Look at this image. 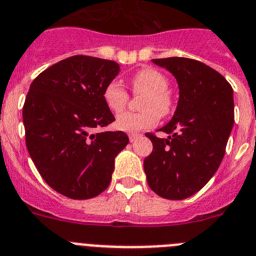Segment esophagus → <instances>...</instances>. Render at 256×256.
<instances>
[{
	"instance_id": "34e87169",
	"label": "esophagus",
	"mask_w": 256,
	"mask_h": 256,
	"mask_svg": "<svg viewBox=\"0 0 256 256\" xmlns=\"http://www.w3.org/2000/svg\"><path fill=\"white\" fill-rule=\"evenodd\" d=\"M138 136H139V134H135V132H130V134H128V139H130L131 143L135 142V139H136Z\"/></svg>"
}]
</instances>
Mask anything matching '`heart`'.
I'll use <instances>...</instances> for the list:
<instances>
[{
    "mask_svg": "<svg viewBox=\"0 0 256 256\" xmlns=\"http://www.w3.org/2000/svg\"><path fill=\"white\" fill-rule=\"evenodd\" d=\"M135 94L146 95L142 100V113H122L114 121L116 128L126 132H138L152 128L158 122V114L166 116L171 110V99L168 95L170 82L164 73L153 68H146L136 73L131 80ZM103 99L108 110L120 113L125 110L128 95L121 84L110 82L104 88Z\"/></svg>",
    "mask_w": 256,
    "mask_h": 256,
    "instance_id": "obj_1",
    "label": "heart"
}]
</instances>
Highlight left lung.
Masks as SVG:
<instances>
[{"label":"left lung","mask_w":256,"mask_h":256,"mask_svg":"<svg viewBox=\"0 0 256 256\" xmlns=\"http://www.w3.org/2000/svg\"><path fill=\"white\" fill-rule=\"evenodd\" d=\"M179 86L172 118L160 131L146 134L153 150L144 160L150 190L168 200H184L198 192L220 166L234 122L233 88L220 73L188 58L153 59Z\"/></svg>","instance_id":"8db88e82"}]
</instances>
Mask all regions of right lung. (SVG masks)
Here are the masks:
<instances>
[{"label": "right lung", "mask_w": 256, "mask_h": 256, "mask_svg": "<svg viewBox=\"0 0 256 256\" xmlns=\"http://www.w3.org/2000/svg\"><path fill=\"white\" fill-rule=\"evenodd\" d=\"M121 68L116 62L74 55L30 84L23 106L26 150L44 180L73 200L108 188L114 158L128 143L122 131L96 132L114 121L103 91Z\"/></svg>", "instance_id": "obj_1"}]
</instances>
